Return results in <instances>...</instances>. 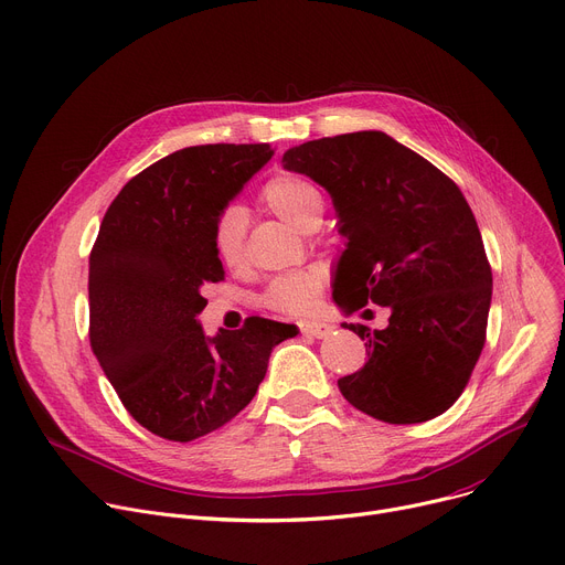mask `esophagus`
<instances>
[{"mask_svg":"<svg viewBox=\"0 0 565 565\" xmlns=\"http://www.w3.org/2000/svg\"><path fill=\"white\" fill-rule=\"evenodd\" d=\"M299 329H302V333L313 335V338H327L333 331V327L329 322H320V320H305L302 324H299Z\"/></svg>","mask_w":565,"mask_h":565,"instance_id":"34e87169","label":"esophagus"}]
</instances>
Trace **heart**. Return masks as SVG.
Returning a JSON list of instances; mask_svg holds the SVG:
<instances>
[{
	"mask_svg": "<svg viewBox=\"0 0 565 565\" xmlns=\"http://www.w3.org/2000/svg\"><path fill=\"white\" fill-rule=\"evenodd\" d=\"M260 198L273 213L299 232H305L311 222L322 220V193L311 181L297 174L273 177L263 185ZM213 249L227 268L241 266L245 258V213L241 209H227L215 220ZM320 290L322 273L318 268H309L277 277L263 299L270 309L284 313H305L313 309Z\"/></svg>",
	"mask_w": 565,
	"mask_h": 565,
	"instance_id": "b5f03b06",
	"label": "heart"
}]
</instances>
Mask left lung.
I'll return each instance as SVG.
<instances>
[{"mask_svg":"<svg viewBox=\"0 0 565 565\" xmlns=\"http://www.w3.org/2000/svg\"><path fill=\"white\" fill-rule=\"evenodd\" d=\"M281 163L324 188L348 238L333 279L338 309L391 311L384 329L343 322L367 350L365 365L338 380L343 397L391 425L440 416L481 354L493 292L459 185L384 131L309 140Z\"/></svg>","mask_w":565,"mask_h":565,"instance_id":"8db88e82","label":"left lung"}]
</instances>
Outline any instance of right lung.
Returning a JSON list of instances; mask_svg holds the SVG:
<instances>
[{
    "mask_svg": "<svg viewBox=\"0 0 565 565\" xmlns=\"http://www.w3.org/2000/svg\"><path fill=\"white\" fill-rule=\"evenodd\" d=\"M275 154L268 142L198 145L136 174L90 252V348L134 420L188 443L252 402L295 324L249 318L206 335L202 288L224 277L215 220Z\"/></svg>",
    "mask_w": 565,
    "mask_h": 565,
    "instance_id": "add662e5",
    "label": "right lung"
}]
</instances>
